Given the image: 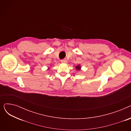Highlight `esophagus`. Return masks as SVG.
Masks as SVG:
<instances>
[{"label":"esophagus","instance_id":"34e87169","mask_svg":"<svg viewBox=\"0 0 131 131\" xmlns=\"http://www.w3.org/2000/svg\"><path fill=\"white\" fill-rule=\"evenodd\" d=\"M61 63H66V62H67V60H66L65 59H61Z\"/></svg>","mask_w":131,"mask_h":131}]
</instances>
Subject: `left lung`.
I'll return each mask as SVG.
<instances>
[{
    "label": "left lung",
    "instance_id": "left-lung-1",
    "mask_svg": "<svg viewBox=\"0 0 131 131\" xmlns=\"http://www.w3.org/2000/svg\"><path fill=\"white\" fill-rule=\"evenodd\" d=\"M76 68H77V69H78V70H80V67L79 66H77V67H76Z\"/></svg>",
    "mask_w": 131,
    "mask_h": 131
}]
</instances>
